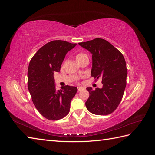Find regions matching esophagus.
Masks as SVG:
<instances>
[{"label": "esophagus", "mask_w": 155, "mask_h": 155, "mask_svg": "<svg viewBox=\"0 0 155 155\" xmlns=\"http://www.w3.org/2000/svg\"><path fill=\"white\" fill-rule=\"evenodd\" d=\"M83 90H84V88L83 87H78V91L79 92V91H83Z\"/></svg>", "instance_id": "esophagus-1"}]
</instances>
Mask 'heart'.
I'll return each instance as SVG.
<instances>
[{"label":"heart","instance_id":"heart-1","mask_svg":"<svg viewBox=\"0 0 155 155\" xmlns=\"http://www.w3.org/2000/svg\"><path fill=\"white\" fill-rule=\"evenodd\" d=\"M84 55V54H83V53L78 54L76 55V58H79V57H80V56H81V55Z\"/></svg>","mask_w":155,"mask_h":155}]
</instances>
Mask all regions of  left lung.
<instances>
[{"instance_id":"obj_1","label":"left lung","mask_w":155,"mask_h":155,"mask_svg":"<svg viewBox=\"0 0 155 155\" xmlns=\"http://www.w3.org/2000/svg\"><path fill=\"white\" fill-rule=\"evenodd\" d=\"M92 54L91 76L101 78L103 87L93 91L87 87L89 97L85 102L88 111L96 115L113 112L122 99L126 87L127 69L124 55L107 41L96 38L79 43Z\"/></svg>"}]
</instances>
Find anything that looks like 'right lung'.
<instances>
[{
    "mask_svg": "<svg viewBox=\"0 0 155 155\" xmlns=\"http://www.w3.org/2000/svg\"><path fill=\"white\" fill-rule=\"evenodd\" d=\"M76 43L55 40L39 49L30 60L28 70V87L33 103L39 113L49 120H58L70 111V101L78 88L66 85L57 90L54 73L59 72L67 53Z\"/></svg>",
    "mask_w": 155,
    "mask_h": 155,
    "instance_id": "add662e5",
    "label": "right lung"
}]
</instances>
